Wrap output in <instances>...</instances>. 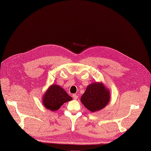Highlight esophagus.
Returning <instances> with one entry per match:
<instances>
[{
    "instance_id": "1",
    "label": "esophagus",
    "mask_w": 151,
    "mask_h": 151,
    "mask_svg": "<svg viewBox=\"0 0 151 151\" xmlns=\"http://www.w3.org/2000/svg\"><path fill=\"white\" fill-rule=\"evenodd\" d=\"M73 98H74V99H76L78 98V95L76 94H73Z\"/></svg>"
}]
</instances>
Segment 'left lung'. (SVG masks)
<instances>
[{"instance_id": "obj_1", "label": "left lung", "mask_w": 151, "mask_h": 151, "mask_svg": "<svg viewBox=\"0 0 151 151\" xmlns=\"http://www.w3.org/2000/svg\"><path fill=\"white\" fill-rule=\"evenodd\" d=\"M110 92L103 82H93L86 87L81 101L88 110L94 113L106 107L110 101Z\"/></svg>"}]
</instances>
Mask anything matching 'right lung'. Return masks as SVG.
Segmentation results:
<instances>
[{
    "label": "right lung",
    "instance_id": "right-lung-1",
    "mask_svg": "<svg viewBox=\"0 0 151 151\" xmlns=\"http://www.w3.org/2000/svg\"><path fill=\"white\" fill-rule=\"evenodd\" d=\"M72 100L63 88L56 84H52L42 96V103L47 109L55 111L65 103Z\"/></svg>",
    "mask_w": 151,
    "mask_h": 151
}]
</instances>
